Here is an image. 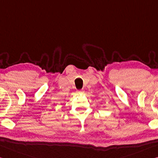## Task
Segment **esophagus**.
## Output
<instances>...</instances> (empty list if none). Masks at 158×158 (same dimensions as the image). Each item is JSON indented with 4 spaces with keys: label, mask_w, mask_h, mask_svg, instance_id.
I'll return each instance as SVG.
<instances>
[{
    "label": "esophagus",
    "mask_w": 158,
    "mask_h": 158,
    "mask_svg": "<svg viewBox=\"0 0 158 158\" xmlns=\"http://www.w3.org/2000/svg\"><path fill=\"white\" fill-rule=\"evenodd\" d=\"M77 94H83V93H84V90H83V89L77 90Z\"/></svg>",
    "instance_id": "obj_1"
}]
</instances>
